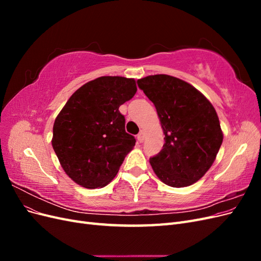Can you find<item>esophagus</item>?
Returning a JSON list of instances; mask_svg holds the SVG:
<instances>
[{
  "label": "esophagus",
  "instance_id": "obj_1",
  "mask_svg": "<svg viewBox=\"0 0 261 261\" xmlns=\"http://www.w3.org/2000/svg\"><path fill=\"white\" fill-rule=\"evenodd\" d=\"M144 138H145V132L144 130H140L139 134L137 135V140L139 141V143H143Z\"/></svg>",
  "mask_w": 261,
  "mask_h": 261
}]
</instances>
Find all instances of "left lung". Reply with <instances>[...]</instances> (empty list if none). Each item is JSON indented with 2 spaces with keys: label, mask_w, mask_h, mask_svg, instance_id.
<instances>
[{
  "label": "left lung",
  "mask_w": 261,
  "mask_h": 261,
  "mask_svg": "<svg viewBox=\"0 0 261 261\" xmlns=\"http://www.w3.org/2000/svg\"><path fill=\"white\" fill-rule=\"evenodd\" d=\"M137 84L154 105L165 136L161 151L149 160L155 175L172 187L196 183L211 168L223 141L215 108L176 77L151 75Z\"/></svg>",
  "instance_id": "8db88e82"
}]
</instances>
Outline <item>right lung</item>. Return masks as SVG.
Returning <instances> with one entry per match:
<instances>
[{
    "mask_svg": "<svg viewBox=\"0 0 261 261\" xmlns=\"http://www.w3.org/2000/svg\"><path fill=\"white\" fill-rule=\"evenodd\" d=\"M137 91L134 78L102 76L83 85L53 125L52 147L63 170L85 188L108 185L136 140L118 111Z\"/></svg>",
    "mask_w": 261,
    "mask_h": 261,
    "instance_id": "obj_1",
    "label": "right lung"
}]
</instances>
